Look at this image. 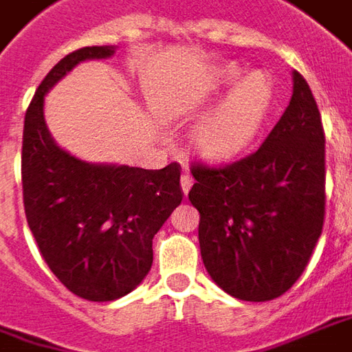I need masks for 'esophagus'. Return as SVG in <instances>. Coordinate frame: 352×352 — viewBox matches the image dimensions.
Instances as JSON below:
<instances>
[{"label": "esophagus", "instance_id": "esophagus-1", "mask_svg": "<svg viewBox=\"0 0 352 352\" xmlns=\"http://www.w3.org/2000/svg\"><path fill=\"white\" fill-rule=\"evenodd\" d=\"M192 183H195V179H192L190 173H183V175H181V188H183V192H185V195L190 190Z\"/></svg>", "mask_w": 352, "mask_h": 352}]
</instances>
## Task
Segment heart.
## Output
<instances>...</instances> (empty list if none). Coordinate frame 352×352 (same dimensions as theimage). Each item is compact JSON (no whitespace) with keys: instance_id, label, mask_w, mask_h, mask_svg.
Listing matches in <instances>:
<instances>
[{"instance_id":"heart-1","label":"heart","mask_w":352,"mask_h":352,"mask_svg":"<svg viewBox=\"0 0 352 352\" xmlns=\"http://www.w3.org/2000/svg\"><path fill=\"white\" fill-rule=\"evenodd\" d=\"M228 93L222 103L206 115L192 132V148L206 162H230L257 138L273 109L274 87L265 72H253L243 78L236 64L218 67L208 87L197 99L181 107L183 113L204 107Z\"/></svg>"}]
</instances>
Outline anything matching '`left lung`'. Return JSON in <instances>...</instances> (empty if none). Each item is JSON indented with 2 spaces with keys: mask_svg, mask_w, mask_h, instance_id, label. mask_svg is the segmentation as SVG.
Returning <instances> with one entry per match:
<instances>
[{
  "mask_svg": "<svg viewBox=\"0 0 352 352\" xmlns=\"http://www.w3.org/2000/svg\"><path fill=\"white\" fill-rule=\"evenodd\" d=\"M292 97L259 150L224 167L190 165L202 263L230 296L267 302L300 278L325 218V134L311 89Z\"/></svg>",
  "mask_w": 352,
  "mask_h": 352,
  "instance_id": "left-lung-1",
  "label": "left lung"
}]
</instances>
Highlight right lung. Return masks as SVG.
Segmentation results:
<instances>
[{"mask_svg": "<svg viewBox=\"0 0 352 352\" xmlns=\"http://www.w3.org/2000/svg\"><path fill=\"white\" fill-rule=\"evenodd\" d=\"M115 54V46H85L43 79L25 115L23 202L38 251L76 296L111 302L150 273L152 239L183 200L181 165L140 169L87 164L56 144L44 122V95L85 60Z\"/></svg>", "mask_w": 352, "mask_h": 352, "instance_id": "right-lung-1", "label": "right lung"}]
</instances>
